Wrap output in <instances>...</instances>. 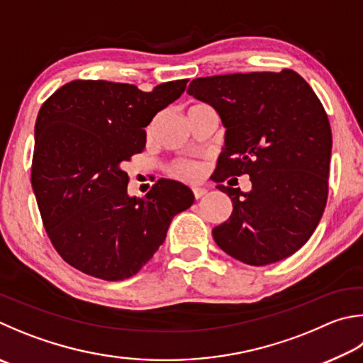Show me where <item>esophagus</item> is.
<instances>
[{
    "label": "esophagus",
    "instance_id": "obj_1",
    "mask_svg": "<svg viewBox=\"0 0 363 363\" xmlns=\"http://www.w3.org/2000/svg\"><path fill=\"white\" fill-rule=\"evenodd\" d=\"M192 192H194V196H195V199H196V200H200L201 196H204V195L208 194V190H206V189H199V187H196V189H194V190H192Z\"/></svg>",
    "mask_w": 363,
    "mask_h": 363
}]
</instances>
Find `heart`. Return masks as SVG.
<instances>
[{"label": "heart", "instance_id": "1", "mask_svg": "<svg viewBox=\"0 0 363 363\" xmlns=\"http://www.w3.org/2000/svg\"><path fill=\"white\" fill-rule=\"evenodd\" d=\"M169 173L177 179L196 181L203 173V164L199 162H179L169 169Z\"/></svg>", "mask_w": 363, "mask_h": 363}]
</instances>
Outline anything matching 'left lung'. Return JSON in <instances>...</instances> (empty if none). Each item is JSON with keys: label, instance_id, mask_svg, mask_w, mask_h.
Instances as JSON below:
<instances>
[{"label": "left lung", "instance_id": "obj_1", "mask_svg": "<svg viewBox=\"0 0 363 363\" xmlns=\"http://www.w3.org/2000/svg\"><path fill=\"white\" fill-rule=\"evenodd\" d=\"M187 94L213 106L225 127L214 181L247 174L252 182L249 192L217 186L233 201L228 220L213 230L217 246L254 267L296 252L328 195L332 130L314 90L282 69L199 77Z\"/></svg>", "mask_w": 363, "mask_h": 363}]
</instances>
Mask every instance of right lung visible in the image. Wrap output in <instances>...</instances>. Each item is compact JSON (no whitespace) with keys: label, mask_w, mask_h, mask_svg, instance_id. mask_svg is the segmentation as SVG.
<instances>
[{"label":"right lung","mask_w":363,"mask_h":363,"mask_svg":"<svg viewBox=\"0 0 363 363\" xmlns=\"http://www.w3.org/2000/svg\"><path fill=\"white\" fill-rule=\"evenodd\" d=\"M187 79L143 91L131 84L72 81L50 95L35 125L31 186L65 262L106 281L131 278L159 250L171 220L195 200L159 179L144 199L127 192L125 163L146 147V128Z\"/></svg>","instance_id":"obj_1"}]
</instances>
